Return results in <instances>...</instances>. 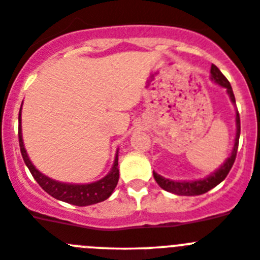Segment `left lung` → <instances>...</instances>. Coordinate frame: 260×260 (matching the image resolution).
<instances>
[{"label": "left lung", "mask_w": 260, "mask_h": 260, "mask_svg": "<svg viewBox=\"0 0 260 260\" xmlns=\"http://www.w3.org/2000/svg\"><path fill=\"white\" fill-rule=\"evenodd\" d=\"M211 79L217 83L219 85L224 86L228 92L229 97L232 100L233 104H236V98L233 94L232 86L229 84L228 79L224 76L220 72V70L217 69L215 64L211 66ZM236 125H237V132H236V140H235V146H233V151L231 154L228 159L225 160L223 166H221L216 172L211 175V176L206 177L203 180H197V181H172V180H168L162 177L160 175L153 172L154 179L158 182V185L160 186L165 190L171 191V193L179 194V196H200V194L206 193V191L211 190L212 188L220 184L224 179L226 177V175L229 174V171L232 168L233 163L236 160V155H237V149H238V140H240V132H241V123H240V114H236Z\"/></svg>", "instance_id": "obj_1"}]
</instances>
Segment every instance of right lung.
<instances>
[{
    "instance_id": "right-lung-1",
    "label": "right lung",
    "mask_w": 260,
    "mask_h": 260,
    "mask_svg": "<svg viewBox=\"0 0 260 260\" xmlns=\"http://www.w3.org/2000/svg\"><path fill=\"white\" fill-rule=\"evenodd\" d=\"M22 110V107H20ZM20 110H19V128H18V137H19V146L20 153H22L23 160L28 167L29 172L32 174L34 179L39 182V185L44 189L51 197L57 200L63 201V202L71 203L75 206H89L94 203L102 202L107 200L111 196V193L115 189L116 184L119 181V168H118V155L115 158L113 168L110 171V174L106 175L104 179L98 181L92 182V184H84V185H75V184H63V182L54 181L44 176L41 172L35 168L29 158L27 155V151L24 149L22 139V128H20Z\"/></svg>"
}]
</instances>
